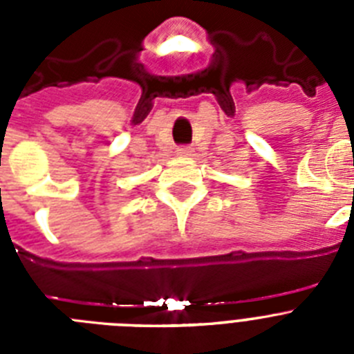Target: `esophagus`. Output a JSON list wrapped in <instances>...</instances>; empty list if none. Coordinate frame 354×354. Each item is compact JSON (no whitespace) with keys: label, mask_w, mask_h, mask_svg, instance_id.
<instances>
[{"label":"esophagus","mask_w":354,"mask_h":354,"mask_svg":"<svg viewBox=\"0 0 354 354\" xmlns=\"http://www.w3.org/2000/svg\"><path fill=\"white\" fill-rule=\"evenodd\" d=\"M193 152H195V150H193L192 147H179V149H177V156H179V158H192Z\"/></svg>","instance_id":"obj_1"}]
</instances>
